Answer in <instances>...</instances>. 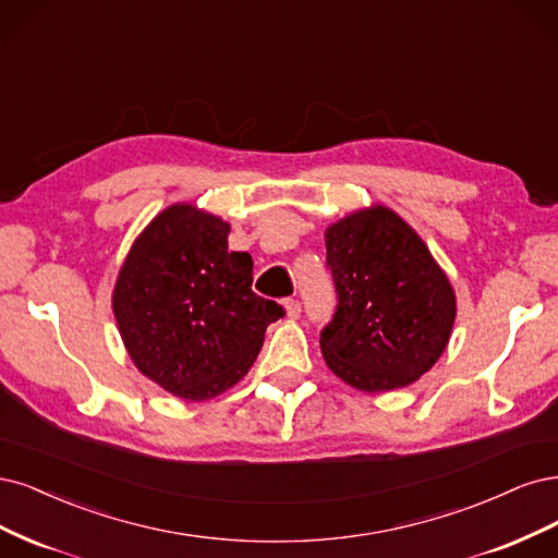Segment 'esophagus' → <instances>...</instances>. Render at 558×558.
I'll return each mask as SVG.
<instances>
[{
  "mask_svg": "<svg viewBox=\"0 0 558 558\" xmlns=\"http://www.w3.org/2000/svg\"><path fill=\"white\" fill-rule=\"evenodd\" d=\"M284 313L290 319H296L301 315V303L296 299H287L284 301Z\"/></svg>",
  "mask_w": 558,
  "mask_h": 558,
  "instance_id": "1",
  "label": "esophagus"
}]
</instances>
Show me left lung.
Returning a JSON list of instances; mask_svg holds the SVG:
<instances>
[{"instance_id":"8db88e82","label":"left lung","mask_w":558,"mask_h":558,"mask_svg":"<svg viewBox=\"0 0 558 558\" xmlns=\"http://www.w3.org/2000/svg\"><path fill=\"white\" fill-rule=\"evenodd\" d=\"M325 241L338 294L319 333L327 366L371 393L420 380L447 348L457 299L417 231L373 206L333 222Z\"/></svg>"}]
</instances>
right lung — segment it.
<instances>
[{
	"instance_id": "obj_1",
	"label": "right lung",
	"mask_w": 558,
	"mask_h": 558,
	"mask_svg": "<svg viewBox=\"0 0 558 558\" xmlns=\"http://www.w3.org/2000/svg\"><path fill=\"white\" fill-rule=\"evenodd\" d=\"M229 225L173 204L141 231L113 290V315L134 366L185 401L236 385L282 305L253 292V257L229 253Z\"/></svg>"
}]
</instances>
